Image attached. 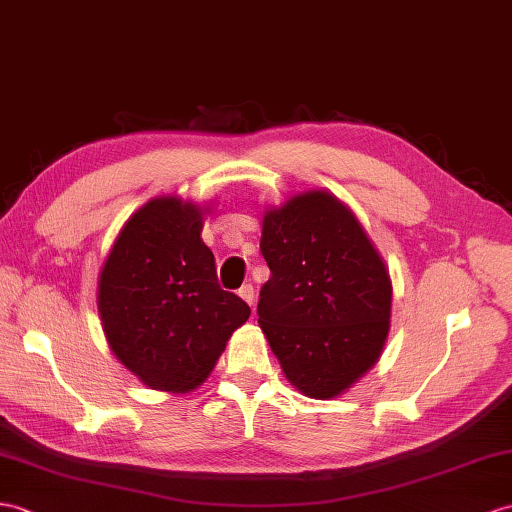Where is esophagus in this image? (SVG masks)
Returning a JSON list of instances; mask_svg holds the SVG:
<instances>
[{"instance_id":"obj_1","label":"esophagus","mask_w":512,"mask_h":512,"mask_svg":"<svg viewBox=\"0 0 512 512\" xmlns=\"http://www.w3.org/2000/svg\"><path fill=\"white\" fill-rule=\"evenodd\" d=\"M239 295H241V299H245V302H247L249 306H254L256 291H254V286H252V284H245V286H241V289H239Z\"/></svg>"}]
</instances>
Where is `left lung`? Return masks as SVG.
<instances>
[{"instance_id": "8db88e82", "label": "left lung", "mask_w": 512, "mask_h": 512, "mask_svg": "<svg viewBox=\"0 0 512 512\" xmlns=\"http://www.w3.org/2000/svg\"><path fill=\"white\" fill-rule=\"evenodd\" d=\"M271 276L258 326L299 393L332 400L378 363L391 330L393 284L363 223L326 189L297 193L263 215Z\"/></svg>"}]
</instances>
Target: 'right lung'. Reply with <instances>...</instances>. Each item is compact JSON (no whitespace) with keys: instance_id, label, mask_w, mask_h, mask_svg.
<instances>
[{"instance_id":"right-lung-1","label":"right lung","mask_w":512,"mask_h":512,"mask_svg":"<svg viewBox=\"0 0 512 512\" xmlns=\"http://www.w3.org/2000/svg\"><path fill=\"white\" fill-rule=\"evenodd\" d=\"M208 210L178 195L149 199L123 223L99 271L106 341L149 389H197L252 313L217 282L215 256L202 241Z\"/></svg>"}]
</instances>
